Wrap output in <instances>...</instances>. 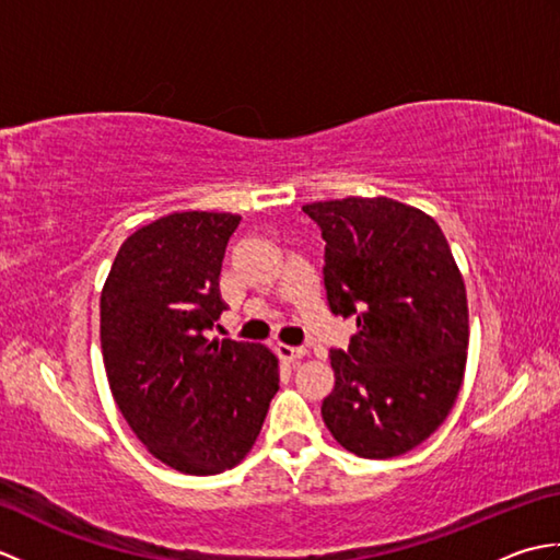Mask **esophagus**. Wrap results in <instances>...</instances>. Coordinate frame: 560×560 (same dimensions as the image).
<instances>
[{
  "label": "esophagus",
  "instance_id": "1",
  "mask_svg": "<svg viewBox=\"0 0 560 560\" xmlns=\"http://www.w3.org/2000/svg\"><path fill=\"white\" fill-rule=\"evenodd\" d=\"M277 353H279V359L281 361H289V363H293V361H301L303 355H305V349L303 347H287V343H279L277 347Z\"/></svg>",
  "mask_w": 560,
  "mask_h": 560
}]
</instances>
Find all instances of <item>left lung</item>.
<instances>
[{"label":"left lung","instance_id":"8db88e82","mask_svg":"<svg viewBox=\"0 0 560 560\" xmlns=\"http://www.w3.org/2000/svg\"><path fill=\"white\" fill-rule=\"evenodd\" d=\"M325 237L335 315H355L349 351H329L335 389L323 419L365 459L421 445L455 407L469 347L467 289L443 231L389 197L305 205Z\"/></svg>","mask_w":560,"mask_h":560}]
</instances>
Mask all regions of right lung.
<instances>
[{"mask_svg":"<svg viewBox=\"0 0 560 560\" xmlns=\"http://www.w3.org/2000/svg\"><path fill=\"white\" fill-rule=\"evenodd\" d=\"M237 213L175 211L127 237L101 291L113 399L168 467L207 477L253 450L279 389L261 343L207 339L225 311L219 273Z\"/></svg>","mask_w":560,"mask_h":560,"instance_id":"1","label":"right lung"}]
</instances>
